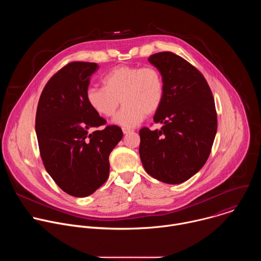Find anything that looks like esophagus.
<instances>
[{"label":"esophagus","instance_id":"obj_1","mask_svg":"<svg viewBox=\"0 0 261 261\" xmlns=\"http://www.w3.org/2000/svg\"><path fill=\"white\" fill-rule=\"evenodd\" d=\"M131 132H132V130H131V129L123 128V133H124V134H129V133H131Z\"/></svg>","mask_w":261,"mask_h":261}]
</instances>
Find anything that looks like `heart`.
<instances>
[{
    "instance_id": "b5f03b06",
    "label": "heart",
    "mask_w": 261,
    "mask_h": 261,
    "mask_svg": "<svg viewBox=\"0 0 261 261\" xmlns=\"http://www.w3.org/2000/svg\"><path fill=\"white\" fill-rule=\"evenodd\" d=\"M103 87H90L86 98L95 113L113 117L120 103L123 108L114 123L124 128L138 125L145 115H153L164 98V82L160 71L153 66H118L102 80Z\"/></svg>"
}]
</instances>
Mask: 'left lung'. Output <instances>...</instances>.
<instances>
[{
    "instance_id": "left-lung-1",
    "label": "left lung",
    "mask_w": 261,
    "mask_h": 261,
    "mask_svg": "<svg viewBox=\"0 0 261 261\" xmlns=\"http://www.w3.org/2000/svg\"><path fill=\"white\" fill-rule=\"evenodd\" d=\"M148 62L162 74L164 98L154 116L160 130L139 131V156L145 171L166 184H180L205 164L217 133L212 91L202 74L170 51Z\"/></svg>"
}]
</instances>
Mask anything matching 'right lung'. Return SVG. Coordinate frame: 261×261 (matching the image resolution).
<instances>
[{
  "instance_id": "right-lung-1",
  "label": "right lung",
  "mask_w": 261,
  "mask_h": 261,
  "mask_svg": "<svg viewBox=\"0 0 261 261\" xmlns=\"http://www.w3.org/2000/svg\"><path fill=\"white\" fill-rule=\"evenodd\" d=\"M96 63L72 62L44 87L36 113V135L44 167L59 187L74 197L93 194L109 175V154L123 137L87 102Z\"/></svg>"
}]
</instances>
